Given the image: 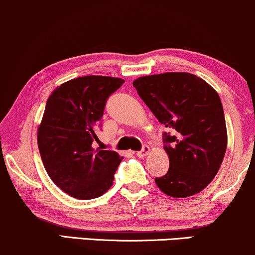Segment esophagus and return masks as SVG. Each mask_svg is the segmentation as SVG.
Here are the masks:
<instances>
[{"instance_id": "1", "label": "esophagus", "mask_w": 255, "mask_h": 255, "mask_svg": "<svg viewBox=\"0 0 255 255\" xmlns=\"http://www.w3.org/2000/svg\"><path fill=\"white\" fill-rule=\"evenodd\" d=\"M149 152H150V147L147 146V145H144V146H142V149L136 152V156H138V157H145V156H146Z\"/></svg>"}]
</instances>
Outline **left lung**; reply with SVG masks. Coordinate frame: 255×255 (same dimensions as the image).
<instances>
[{
  "instance_id": "obj_1",
  "label": "left lung",
  "mask_w": 255,
  "mask_h": 255,
  "mask_svg": "<svg viewBox=\"0 0 255 255\" xmlns=\"http://www.w3.org/2000/svg\"><path fill=\"white\" fill-rule=\"evenodd\" d=\"M139 97L159 123L169 169L156 185L172 197L198 194L219 170L226 145L225 116L215 89L189 72H164L136 78Z\"/></svg>"
}]
</instances>
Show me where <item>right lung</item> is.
<instances>
[{
  "mask_svg": "<svg viewBox=\"0 0 255 255\" xmlns=\"http://www.w3.org/2000/svg\"><path fill=\"white\" fill-rule=\"evenodd\" d=\"M122 78L83 76L55 88L47 100L37 130L42 162L49 178L64 192L92 200L104 195L122 161L116 151L93 149L108 98Z\"/></svg>",
  "mask_w": 255,
  "mask_h": 255,
  "instance_id": "1",
  "label": "right lung"
}]
</instances>
